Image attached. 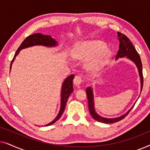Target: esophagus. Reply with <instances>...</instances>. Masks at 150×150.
<instances>
[{"label":"esophagus","instance_id":"obj_1","mask_svg":"<svg viewBox=\"0 0 150 150\" xmlns=\"http://www.w3.org/2000/svg\"><path fill=\"white\" fill-rule=\"evenodd\" d=\"M82 82H83V79L80 76H76L74 79L73 83L76 87H79L82 83Z\"/></svg>","mask_w":150,"mask_h":150}]
</instances>
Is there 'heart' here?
Segmentation results:
<instances>
[{
	"mask_svg": "<svg viewBox=\"0 0 150 150\" xmlns=\"http://www.w3.org/2000/svg\"><path fill=\"white\" fill-rule=\"evenodd\" d=\"M105 50V45L102 42H87L79 46L74 57L78 59H87L94 57L91 63V66L100 67L105 64L110 57V53Z\"/></svg>",
	"mask_w": 150,
	"mask_h": 150,
	"instance_id": "heart-1",
	"label": "heart"
}]
</instances>
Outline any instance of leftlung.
<instances>
[{
	"mask_svg": "<svg viewBox=\"0 0 150 150\" xmlns=\"http://www.w3.org/2000/svg\"><path fill=\"white\" fill-rule=\"evenodd\" d=\"M118 40L120 41V46H119V50L117 54L116 55V59L121 58V57H126L127 58L132 61L135 64H136L137 68H138L139 76H140L141 79V91L143 89V70H142V63L140 58V56L137 52L136 49L134 48V46L129 40L128 37H126L124 34L121 33L120 32L117 33ZM86 93H87L88 98V106H89V110L90 114L94 120L98 121L99 122L105 123V124H112V123L117 122L119 121H121L123 119L126 117V115L130 112L131 109L133 108V106L126 112L124 115L119 117L116 118H104L98 115L96 113L95 108H94V102H93V91L91 87H88L86 89Z\"/></svg>",
	"mask_w": 150,
	"mask_h": 150,
	"instance_id": "1",
	"label": "left lung"
}]
</instances>
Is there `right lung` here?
I'll use <instances>...</instances> for the list:
<instances>
[{
  "label": "right lung",
  "instance_id": "add662e5",
  "mask_svg": "<svg viewBox=\"0 0 150 150\" xmlns=\"http://www.w3.org/2000/svg\"><path fill=\"white\" fill-rule=\"evenodd\" d=\"M36 45H42V46H55L57 45V42L55 41L54 39L51 38L50 35H44L41 33H35L30 35L28 36L25 40H24L22 43L20 45L19 48H18L17 51H16L15 55H14L13 60L11 61V65H10V69L11 67V64L13 61L15 59L16 57L18 54V53L22 49L28 48V47L36 46ZM74 78V75L71 74L63 82L62 85V89H61V108L60 110H59L58 115L56 117L52 122H51L49 124L45 125L46 126H50L57 122L59 118L61 117L64 111L65 105H66L67 99H68L69 96L70 94L72 93L73 89V79Z\"/></svg>",
  "mask_w": 150,
  "mask_h": 150
}]
</instances>
